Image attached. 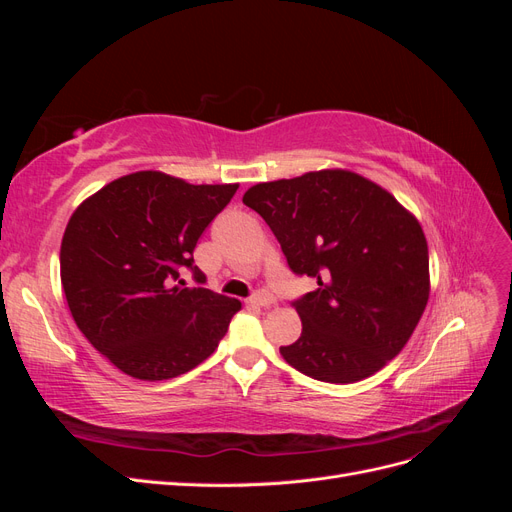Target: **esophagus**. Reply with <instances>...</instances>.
Segmentation results:
<instances>
[{
	"mask_svg": "<svg viewBox=\"0 0 512 512\" xmlns=\"http://www.w3.org/2000/svg\"><path fill=\"white\" fill-rule=\"evenodd\" d=\"M247 303L250 305H254V307H271V305H275V297L271 292H267V290H262V292H258V294H254L252 299H247Z\"/></svg>",
	"mask_w": 512,
	"mask_h": 512,
	"instance_id": "esophagus-1",
	"label": "esophagus"
}]
</instances>
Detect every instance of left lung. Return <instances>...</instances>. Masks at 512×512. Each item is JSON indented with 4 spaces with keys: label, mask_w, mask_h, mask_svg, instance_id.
Returning a JSON list of instances; mask_svg holds the SVG:
<instances>
[{
    "label": "left lung",
    "mask_w": 512,
    "mask_h": 512,
    "mask_svg": "<svg viewBox=\"0 0 512 512\" xmlns=\"http://www.w3.org/2000/svg\"><path fill=\"white\" fill-rule=\"evenodd\" d=\"M243 203L269 224L294 275L318 288L292 301L303 322L288 365L331 384L374 376L406 346L429 299L421 224L350 170L258 183Z\"/></svg>",
    "instance_id": "1"
}]
</instances>
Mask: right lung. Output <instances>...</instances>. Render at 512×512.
<instances>
[{"mask_svg":"<svg viewBox=\"0 0 512 512\" xmlns=\"http://www.w3.org/2000/svg\"><path fill=\"white\" fill-rule=\"evenodd\" d=\"M237 188L141 170L72 213L59 252L61 286L76 327L123 374L177 378L226 335L241 303L205 288L194 247ZM185 268L196 287L184 284Z\"/></svg>","mask_w":512,"mask_h":512,"instance_id":"right-lung-1","label":"right lung"}]
</instances>
